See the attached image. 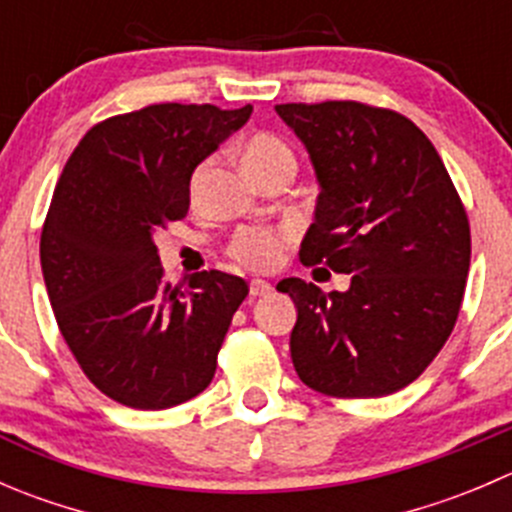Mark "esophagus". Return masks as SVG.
<instances>
[{
    "instance_id": "esophagus-1",
    "label": "esophagus",
    "mask_w": 512,
    "mask_h": 512,
    "mask_svg": "<svg viewBox=\"0 0 512 512\" xmlns=\"http://www.w3.org/2000/svg\"><path fill=\"white\" fill-rule=\"evenodd\" d=\"M272 292V285L265 280H252L250 282V294L252 297H267Z\"/></svg>"
}]
</instances>
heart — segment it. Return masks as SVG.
<instances>
[{"label":"heart","instance_id":"obj_1","mask_svg":"<svg viewBox=\"0 0 512 512\" xmlns=\"http://www.w3.org/2000/svg\"><path fill=\"white\" fill-rule=\"evenodd\" d=\"M240 158L247 173L255 180L265 178L272 170L294 168L292 148H289L282 138L272 136V133H257V136H252L250 141L242 146ZM210 168H213V158L203 160V163L195 168L193 180H190L193 195L200 193L205 178L210 175ZM289 237L292 235H289L287 230H280V227H242V230H237L235 237H232L230 255L235 257L242 267H247V270H275L282 262V255H285Z\"/></svg>","mask_w":512,"mask_h":512}]
</instances>
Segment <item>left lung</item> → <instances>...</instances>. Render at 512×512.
I'll return each instance as SVG.
<instances>
[{
  "mask_svg": "<svg viewBox=\"0 0 512 512\" xmlns=\"http://www.w3.org/2000/svg\"><path fill=\"white\" fill-rule=\"evenodd\" d=\"M319 180L299 260L352 275L347 292L299 277L289 352L299 379L337 399L394 394L423 374L456 327L471 227L426 133L359 101L280 103Z\"/></svg>",
  "mask_w": 512,
  "mask_h": 512,
  "instance_id": "1",
  "label": "left lung"
}]
</instances>
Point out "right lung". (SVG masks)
Wrapping results in <instances>:
<instances>
[{
	"instance_id": "1",
	"label": "right lung",
	"mask_w": 512,
	"mask_h": 512,
	"mask_svg": "<svg viewBox=\"0 0 512 512\" xmlns=\"http://www.w3.org/2000/svg\"><path fill=\"white\" fill-rule=\"evenodd\" d=\"M250 113L153 103L96 123L66 160L41 230V272L61 337L118 404L170 409L213 381L250 287L220 270L173 287L153 237L188 215L193 170Z\"/></svg>"
}]
</instances>
